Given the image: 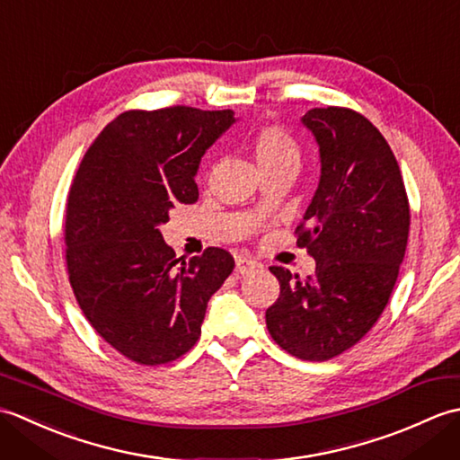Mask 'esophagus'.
<instances>
[{"label": "esophagus", "instance_id": "34e87169", "mask_svg": "<svg viewBox=\"0 0 460 460\" xmlns=\"http://www.w3.org/2000/svg\"><path fill=\"white\" fill-rule=\"evenodd\" d=\"M259 269V262L252 261L249 257H237V262H235V270L237 275H249V272L257 270Z\"/></svg>", "mask_w": 460, "mask_h": 460}]
</instances>
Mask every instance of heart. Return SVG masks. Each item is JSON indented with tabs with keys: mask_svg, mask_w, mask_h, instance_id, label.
I'll list each match as a JSON object with an SVG mask.
<instances>
[{
	"mask_svg": "<svg viewBox=\"0 0 460 460\" xmlns=\"http://www.w3.org/2000/svg\"><path fill=\"white\" fill-rule=\"evenodd\" d=\"M252 152L261 170H298L300 144L288 130L277 124L262 126L252 136Z\"/></svg>",
	"mask_w": 460,
	"mask_h": 460,
	"instance_id": "heart-1",
	"label": "heart"
}]
</instances>
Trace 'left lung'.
I'll return each instance as SVG.
<instances>
[{
    "label": "left lung",
    "mask_w": 460,
    "mask_h": 460,
    "mask_svg": "<svg viewBox=\"0 0 460 460\" xmlns=\"http://www.w3.org/2000/svg\"><path fill=\"white\" fill-rule=\"evenodd\" d=\"M302 124L320 148V181L296 227L314 257L300 279L270 267L280 295L269 334L290 356L324 361L356 346L384 312L403 262L409 201L395 155L366 116L341 106L312 109Z\"/></svg>",
    "instance_id": "obj_1"
}]
</instances>
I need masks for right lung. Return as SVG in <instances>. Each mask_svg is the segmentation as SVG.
I'll use <instances>...</instances> for the list:
<instances>
[{"mask_svg": "<svg viewBox=\"0 0 460 460\" xmlns=\"http://www.w3.org/2000/svg\"><path fill=\"white\" fill-rule=\"evenodd\" d=\"M235 122L233 111H128L86 150L66 198L65 259L91 326L142 366L181 358L201 336L213 292L235 267L227 251L175 259L160 225L199 198L201 155Z\"/></svg>", "mask_w": 460, "mask_h": 460, "instance_id": "right-lung-1", "label": "right lung"}]
</instances>
